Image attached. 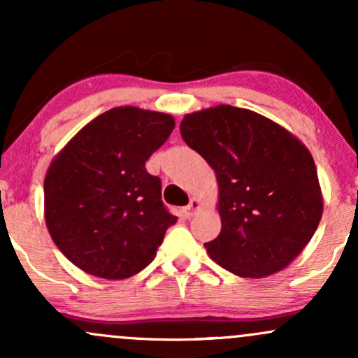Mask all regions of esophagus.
<instances>
[{
    "mask_svg": "<svg viewBox=\"0 0 358 358\" xmlns=\"http://www.w3.org/2000/svg\"><path fill=\"white\" fill-rule=\"evenodd\" d=\"M200 205H202V203H200V200H199V199H192V200H190V203H188L187 207L183 208L185 217H187V219H192V217L195 215V212L199 210V208H200Z\"/></svg>",
    "mask_w": 358,
    "mask_h": 358,
    "instance_id": "obj_1",
    "label": "esophagus"
}]
</instances>
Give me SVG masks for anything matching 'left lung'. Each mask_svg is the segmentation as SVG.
Segmentation results:
<instances>
[{"mask_svg": "<svg viewBox=\"0 0 358 358\" xmlns=\"http://www.w3.org/2000/svg\"><path fill=\"white\" fill-rule=\"evenodd\" d=\"M180 133L219 182L222 231L205 244L210 257L241 278L285 269L323 213L306 146L271 119L227 104L187 114Z\"/></svg>", "mask_w": 358, "mask_h": 358, "instance_id": "8db88e82", "label": "left lung"}]
</instances>
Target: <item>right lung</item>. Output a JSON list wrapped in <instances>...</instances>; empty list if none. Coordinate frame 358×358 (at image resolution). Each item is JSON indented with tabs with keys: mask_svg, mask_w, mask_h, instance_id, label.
<instances>
[{
	"mask_svg": "<svg viewBox=\"0 0 358 358\" xmlns=\"http://www.w3.org/2000/svg\"><path fill=\"white\" fill-rule=\"evenodd\" d=\"M173 117L114 108L82 127L45 176V222L69 261L92 276L124 279L153 261L176 217L145 163Z\"/></svg>",
	"mask_w": 358,
	"mask_h": 358,
	"instance_id": "1",
	"label": "right lung"
}]
</instances>
